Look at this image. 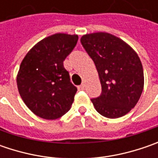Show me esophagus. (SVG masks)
<instances>
[{
  "mask_svg": "<svg viewBox=\"0 0 158 158\" xmlns=\"http://www.w3.org/2000/svg\"><path fill=\"white\" fill-rule=\"evenodd\" d=\"M80 89H85V83H84V82H82V84L80 85Z\"/></svg>",
  "mask_w": 158,
  "mask_h": 158,
  "instance_id": "obj_1",
  "label": "esophagus"
}]
</instances>
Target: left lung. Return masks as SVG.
<instances>
[{
	"instance_id": "left-lung-1",
	"label": "left lung",
	"mask_w": 158,
	"mask_h": 158,
	"mask_svg": "<svg viewBox=\"0 0 158 158\" xmlns=\"http://www.w3.org/2000/svg\"><path fill=\"white\" fill-rule=\"evenodd\" d=\"M83 48L94 61L102 93L92 98L95 109L104 117H122L134 108L144 85L143 69L135 51L119 38L107 32L86 34Z\"/></svg>"
}]
</instances>
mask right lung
I'll list each match as a JSON object with an SVG mask.
<instances>
[{"label":"right lung","mask_w":158,"mask_h":158,"mask_svg":"<svg viewBox=\"0 0 158 158\" xmlns=\"http://www.w3.org/2000/svg\"><path fill=\"white\" fill-rule=\"evenodd\" d=\"M77 35L56 33L27 52L16 76L19 94L40 118L56 119L69 111L77 89L70 82L63 61L75 48Z\"/></svg>","instance_id":"obj_1"}]
</instances>
